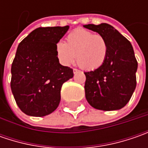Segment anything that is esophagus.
<instances>
[{"label":"esophagus","instance_id":"34e87169","mask_svg":"<svg viewBox=\"0 0 148 148\" xmlns=\"http://www.w3.org/2000/svg\"><path fill=\"white\" fill-rule=\"evenodd\" d=\"M78 71H79V70L77 69V68H74V69H73V73H74V74H75V73H77V72H78Z\"/></svg>","mask_w":148,"mask_h":148}]
</instances>
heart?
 <instances>
[{"mask_svg":"<svg viewBox=\"0 0 148 148\" xmlns=\"http://www.w3.org/2000/svg\"><path fill=\"white\" fill-rule=\"evenodd\" d=\"M108 51L109 44L103 35L83 29L72 31L66 38L65 43L56 45V54L62 64L71 65L76 57L77 65L86 71L103 65Z\"/></svg>","mask_w":148,"mask_h":148,"instance_id":"b5f03b06","label":"heart"}]
</instances>
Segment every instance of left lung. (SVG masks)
I'll return each mask as SVG.
<instances>
[{"label": "left lung", "mask_w": 148, "mask_h": 148, "mask_svg": "<svg viewBox=\"0 0 148 148\" xmlns=\"http://www.w3.org/2000/svg\"><path fill=\"white\" fill-rule=\"evenodd\" d=\"M84 27L103 35L109 44L108 56L103 65L84 72L86 98L95 109L120 110L131 99L137 85L138 62L132 44L108 24H90Z\"/></svg>", "instance_id": "1"}]
</instances>
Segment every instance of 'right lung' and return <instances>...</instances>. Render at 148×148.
Instances as JSON below:
<instances>
[{"mask_svg": "<svg viewBox=\"0 0 148 148\" xmlns=\"http://www.w3.org/2000/svg\"><path fill=\"white\" fill-rule=\"evenodd\" d=\"M64 27H39L19 44L12 65L10 88L17 105L27 115L43 117L59 105L62 84L73 70L59 63L56 45L68 30Z\"/></svg>", "mask_w": 148, "mask_h": 148, "instance_id": "add662e5", "label": "right lung"}]
</instances>
